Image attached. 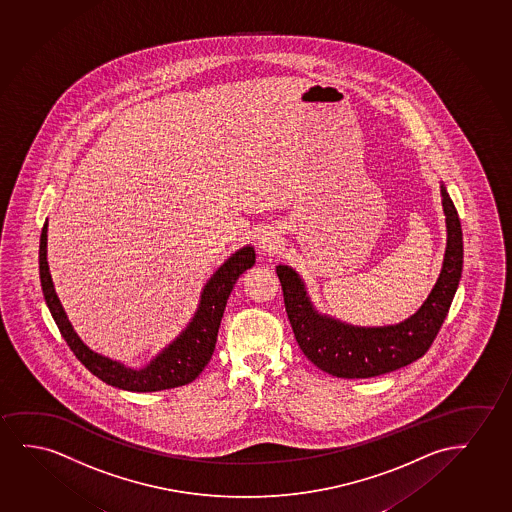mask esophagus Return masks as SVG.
<instances>
[{
	"instance_id": "34e87169",
	"label": "esophagus",
	"mask_w": 512,
	"mask_h": 512,
	"mask_svg": "<svg viewBox=\"0 0 512 512\" xmlns=\"http://www.w3.org/2000/svg\"><path fill=\"white\" fill-rule=\"evenodd\" d=\"M281 244V240H279V235H277V231L274 230H265L261 233L260 238H258V247H260L263 252H275L277 251V247Z\"/></svg>"
}]
</instances>
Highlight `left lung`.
<instances>
[{
	"label": "left lung",
	"instance_id": "left-lung-1",
	"mask_svg": "<svg viewBox=\"0 0 512 512\" xmlns=\"http://www.w3.org/2000/svg\"><path fill=\"white\" fill-rule=\"evenodd\" d=\"M447 242L439 279L411 317L386 326H358L316 309L300 274L279 265L284 305L302 353L326 374L367 379L388 374L418 360L432 346L446 319L463 270L460 217L446 186L440 184Z\"/></svg>",
	"mask_w": 512,
	"mask_h": 512
}]
</instances>
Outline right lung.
I'll return each instance as SVG.
<instances>
[{
    "label": "right lung",
    "mask_w": 512,
    "mask_h": 512,
    "mask_svg": "<svg viewBox=\"0 0 512 512\" xmlns=\"http://www.w3.org/2000/svg\"><path fill=\"white\" fill-rule=\"evenodd\" d=\"M47 228L49 223L45 221L38 252L40 282L45 303L51 310L66 344L91 374L110 386L135 393L179 388L195 381L196 377L202 374L203 368L207 367L216 349L217 332L231 289L238 277L256 263V251L252 245H244L242 249L233 252L230 258L210 275L209 281L205 282L200 293V302L195 314L189 319L186 328L170 344H166L147 365L137 368L128 367L123 361L112 360L108 356L96 353L84 344V340L73 330L72 323L66 316L58 293L54 289L51 270L47 263Z\"/></svg>",
    "instance_id": "obj_1"
}]
</instances>
